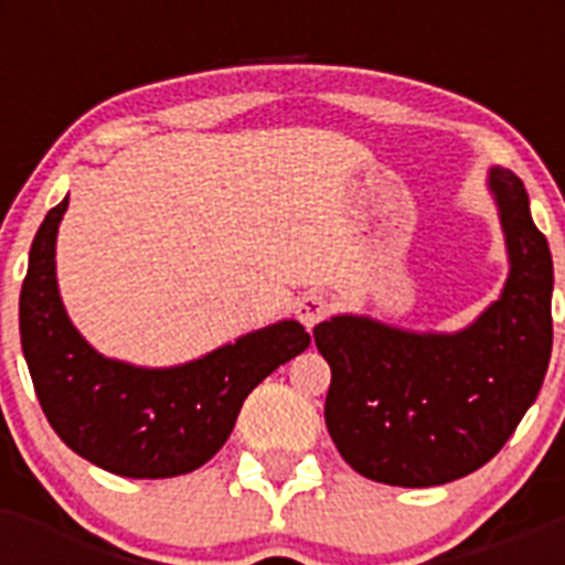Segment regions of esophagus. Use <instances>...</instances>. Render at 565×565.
Wrapping results in <instances>:
<instances>
[{
    "label": "esophagus",
    "mask_w": 565,
    "mask_h": 565,
    "mask_svg": "<svg viewBox=\"0 0 565 565\" xmlns=\"http://www.w3.org/2000/svg\"><path fill=\"white\" fill-rule=\"evenodd\" d=\"M328 311H331V306H328V297L322 291H308V294H302V297H299V302H297V319L299 322H302V326L308 328V331H311L313 326H317V322H322V319L328 317Z\"/></svg>",
    "instance_id": "34e87169"
}]
</instances>
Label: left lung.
I'll return each instance as SVG.
<instances>
[{"instance_id": "1", "label": "left lung", "mask_w": 565, "mask_h": 565, "mask_svg": "<svg viewBox=\"0 0 565 565\" xmlns=\"http://www.w3.org/2000/svg\"><path fill=\"white\" fill-rule=\"evenodd\" d=\"M507 237L501 297L456 333H416L371 317H331L313 342L331 364L326 424L359 476L438 487L495 458L535 404L552 356V254L523 181L489 169Z\"/></svg>"}]
</instances>
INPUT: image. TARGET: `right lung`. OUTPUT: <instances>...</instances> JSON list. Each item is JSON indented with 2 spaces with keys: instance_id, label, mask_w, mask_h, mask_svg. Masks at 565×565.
Segmentation results:
<instances>
[{
  "instance_id": "obj_1",
  "label": "right lung",
  "mask_w": 565,
  "mask_h": 565,
  "mask_svg": "<svg viewBox=\"0 0 565 565\" xmlns=\"http://www.w3.org/2000/svg\"><path fill=\"white\" fill-rule=\"evenodd\" d=\"M67 198L30 246L19 297L28 371L50 427L70 450L124 478H174L203 467L232 436L248 393L311 344L282 319L174 367L107 359L76 331L58 297L56 234Z\"/></svg>"
}]
</instances>
